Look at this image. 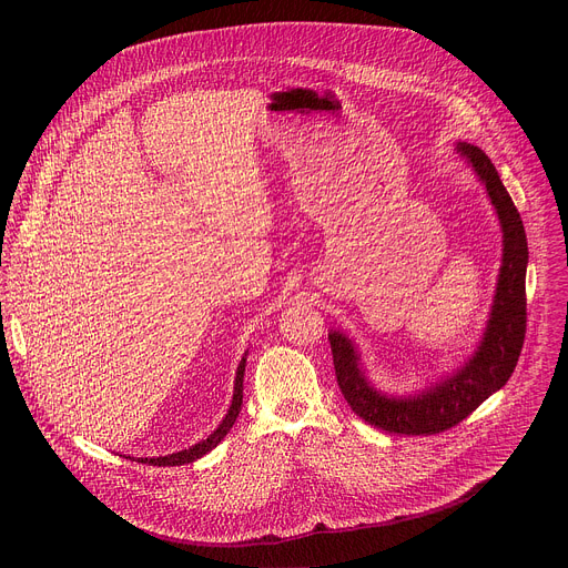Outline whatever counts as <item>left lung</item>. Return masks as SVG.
<instances>
[{"label": "left lung", "mask_w": 568, "mask_h": 568, "mask_svg": "<svg viewBox=\"0 0 568 568\" xmlns=\"http://www.w3.org/2000/svg\"><path fill=\"white\" fill-rule=\"evenodd\" d=\"M458 152L469 159L476 175L488 189L504 229V265L497 296L488 331H485L476 355L436 388L418 397L402 399L386 397L371 388L357 366L353 344L339 333L328 335L337 384L351 409L371 427L390 434L434 436L463 423L478 409V404L510 379L526 339L528 242L521 215L488 154L469 143H458Z\"/></svg>", "instance_id": "obj_1"}]
</instances>
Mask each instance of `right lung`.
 I'll return each mask as SVG.
<instances>
[{
  "label": "right lung",
  "mask_w": 568,
  "mask_h": 568,
  "mask_svg": "<svg viewBox=\"0 0 568 568\" xmlns=\"http://www.w3.org/2000/svg\"><path fill=\"white\" fill-rule=\"evenodd\" d=\"M245 364L247 359H242L240 366H237V373H235V386H233V402H231V409L229 414L224 416V420L220 423V427L202 443L184 449V452H178V454H171V456H159V458H141L139 463H150V465H159V467H166V465H184V463H193L197 460L200 456H204L206 452H211L226 434L229 429L233 427L237 414H240V404H242V377H245Z\"/></svg>",
  "instance_id": "1"
}]
</instances>
